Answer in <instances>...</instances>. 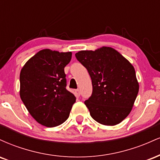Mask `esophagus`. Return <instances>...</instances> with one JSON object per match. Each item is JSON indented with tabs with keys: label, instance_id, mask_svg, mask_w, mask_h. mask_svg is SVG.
<instances>
[{
	"label": "esophagus",
	"instance_id": "34e87169",
	"mask_svg": "<svg viewBox=\"0 0 160 160\" xmlns=\"http://www.w3.org/2000/svg\"><path fill=\"white\" fill-rule=\"evenodd\" d=\"M75 93H76V95H78V96H80V89H75Z\"/></svg>",
	"mask_w": 160,
	"mask_h": 160
}]
</instances>
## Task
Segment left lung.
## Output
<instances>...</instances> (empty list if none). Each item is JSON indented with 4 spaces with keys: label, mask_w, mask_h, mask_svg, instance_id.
<instances>
[{
    "label": "left lung",
    "mask_w": 160,
    "mask_h": 160,
    "mask_svg": "<svg viewBox=\"0 0 160 160\" xmlns=\"http://www.w3.org/2000/svg\"><path fill=\"white\" fill-rule=\"evenodd\" d=\"M75 56L92 80V94L84 102L91 117L104 126L119 124L130 113L138 93L133 65L109 47L79 51Z\"/></svg>",
    "instance_id": "1"
}]
</instances>
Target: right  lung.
<instances>
[{"label": "right lung", "instance_id": "right-lung-1", "mask_svg": "<svg viewBox=\"0 0 160 160\" xmlns=\"http://www.w3.org/2000/svg\"><path fill=\"white\" fill-rule=\"evenodd\" d=\"M71 56V52L42 49L28 60L20 72V98L33 118L47 127L63 123L76 102L65 88L64 68Z\"/></svg>", "mask_w": 160, "mask_h": 160}]
</instances>
